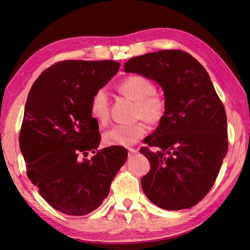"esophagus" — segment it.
Here are the masks:
<instances>
[{
    "mask_svg": "<svg viewBox=\"0 0 250 250\" xmlns=\"http://www.w3.org/2000/svg\"><path fill=\"white\" fill-rule=\"evenodd\" d=\"M137 152V150L136 149H134V148H129L128 149V156L129 157H132L134 155V153H136Z\"/></svg>",
    "mask_w": 250,
    "mask_h": 250,
    "instance_id": "obj_1",
    "label": "esophagus"
}]
</instances>
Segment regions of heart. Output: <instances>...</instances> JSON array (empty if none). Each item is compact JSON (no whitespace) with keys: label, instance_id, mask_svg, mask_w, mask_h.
I'll use <instances>...</instances> for the list:
<instances>
[{"label":"heart","instance_id":"b5f03b06","mask_svg":"<svg viewBox=\"0 0 250 250\" xmlns=\"http://www.w3.org/2000/svg\"><path fill=\"white\" fill-rule=\"evenodd\" d=\"M119 91L136 102L135 114L137 118H144L151 125L161 122L167 114V102L162 95L155 92L156 87L150 79L142 75L125 77L118 86ZM90 114L92 118L104 124L109 116V99L105 89H98L90 100ZM148 132L145 121L132 125H117L103 134L106 146L131 147L141 141Z\"/></svg>","mask_w":250,"mask_h":250}]
</instances>
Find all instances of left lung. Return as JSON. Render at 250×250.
Masks as SVG:
<instances>
[{
	"label": "left lung",
	"instance_id": "8db88e82",
	"mask_svg": "<svg viewBox=\"0 0 250 250\" xmlns=\"http://www.w3.org/2000/svg\"><path fill=\"white\" fill-rule=\"evenodd\" d=\"M125 73L140 74L163 89L167 114L142 147L150 171L142 188L153 204L179 210L198 204L218 176L228 150L227 115L208 73L183 50L131 58Z\"/></svg>",
	"mask_w": 250,
	"mask_h": 250
}]
</instances>
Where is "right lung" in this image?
<instances>
[{
    "label": "right lung",
    "instance_id": "obj_1",
    "mask_svg": "<svg viewBox=\"0 0 250 250\" xmlns=\"http://www.w3.org/2000/svg\"><path fill=\"white\" fill-rule=\"evenodd\" d=\"M119 62L66 60L41 74L32 86L19 144L26 174L55 209L83 216L109 193L128 151L113 146L98 150L101 135L90 114L92 94L116 75Z\"/></svg>",
    "mask_w": 250,
    "mask_h": 250
}]
</instances>
